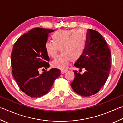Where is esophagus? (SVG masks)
Returning <instances> with one entry per match:
<instances>
[{"mask_svg":"<svg viewBox=\"0 0 123 123\" xmlns=\"http://www.w3.org/2000/svg\"><path fill=\"white\" fill-rule=\"evenodd\" d=\"M67 71V70L66 69H62V70H61V73L62 74H63L64 73H66Z\"/></svg>","mask_w":123,"mask_h":123,"instance_id":"esophagus-1","label":"esophagus"}]
</instances>
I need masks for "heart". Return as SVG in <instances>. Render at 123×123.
<instances>
[{
    "label": "heart",
    "instance_id": "obj_1",
    "mask_svg": "<svg viewBox=\"0 0 123 123\" xmlns=\"http://www.w3.org/2000/svg\"><path fill=\"white\" fill-rule=\"evenodd\" d=\"M52 39L53 41L46 42L44 48L47 55L52 57H54L61 48L62 54L52 62L53 67L61 69L66 68L71 61H76L82 57L88 41L84 31L75 29L56 31L52 34Z\"/></svg>",
    "mask_w": 123,
    "mask_h": 123
}]
</instances>
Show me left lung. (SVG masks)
Instances as JSON below:
<instances>
[{
  "label": "left lung",
  "mask_w": 123,
  "mask_h": 123,
  "mask_svg": "<svg viewBox=\"0 0 123 123\" xmlns=\"http://www.w3.org/2000/svg\"><path fill=\"white\" fill-rule=\"evenodd\" d=\"M87 44L83 55L74 64L86 71L74 70L75 78L70 84L75 92L88 97L97 93L108 79L110 70L111 52L106 40L97 31L89 29Z\"/></svg>",
  "instance_id": "8db88e82"
}]
</instances>
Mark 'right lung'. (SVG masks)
<instances>
[{"instance_id":"1","label":"right lung","mask_w":123,"mask_h":123,"mask_svg":"<svg viewBox=\"0 0 123 123\" xmlns=\"http://www.w3.org/2000/svg\"><path fill=\"white\" fill-rule=\"evenodd\" d=\"M54 31L33 28L21 35L13 46L11 56L13 76L21 91L28 96L37 98L46 94L61 74L56 68L39 72L42 68L47 69L50 66L44 44L48 33Z\"/></svg>"}]
</instances>
